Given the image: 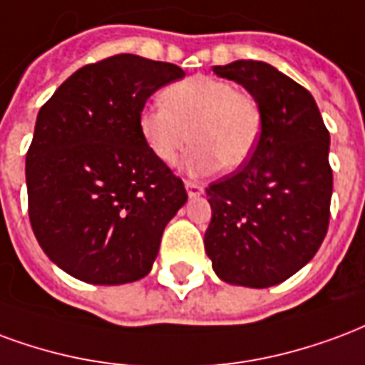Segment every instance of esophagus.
Wrapping results in <instances>:
<instances>
[{
    "label": "esophagus",
    "instance_id": "34e87169",
    "mask_svg": "<svg viewBox=\"0 0 365 365\" xmlns=\"http://www.w3.org/2000/svg\"><path fill=\"white\" fill-rule=\"evenodd\" d=\"M185 186H186V192H188V196H190V198H196V196H200V194H204V186L198 185V182H192V180H186Z\"/></svg>",
    "mask_w": 365,
    "mask_h": 365
}]
</instances>
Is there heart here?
Returning <instances> with one entry per match:
<instances>
[{
	"label": "heart",
	"mask_w": 365,
	"mask_h": 365,
	"mask_svg": "<svg viewBox=\"0 0 365 365\" xmlns=\"http://www.w3.org/2000/svg\"><path fill=\"white\" fill-rule=\"evenodd\" d=\"M163 105L143 106L138 126L148 150L173 165L196 142L185 161L192 175L235 171L251 159L262 132V110L251 93L225 79L186 77L163 91Z\"/></svg>",
	"instance_id": "b5f03b06"
}]
</instances>
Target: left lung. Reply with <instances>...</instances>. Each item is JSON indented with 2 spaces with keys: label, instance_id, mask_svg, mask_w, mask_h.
Wrapping results in <instances>:
<instances>
[{
  "label": "left lung",
  "instance_id": "left-lung-1",
  "mask_svg": "<svg viewBox=\"0 0 365 365\" xmlns=\"http://www.w3.org/2000/svg\"><path fill=\"white\" fill-rule=\"evenodd\" d=\"M214 73L259 101L262 132L251 159L206 188L204 247L223 282L270 288L305 267L327 235L331 138L311 93L270 63L237 60Z\"/></svg>",
  "mask_w": 365,
  "mask_h": 365
}]
</instances>
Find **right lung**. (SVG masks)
<instances>
[{"mask_svg":"<svg viewBox=\"0 0 365 365\" xmlns=\"http://www.w3.org/2000/svg\"><path fill=\"white\" fill-rule=\"evenodd\" d=\"M182 77L175 63L110 56L68 77L36 116L29 217L48 259L77 280L120 286L153 267L165 225L188 196L148 150L138 116Z\"/></svg>","mask_w":365,"mask_h":365,"instance_id":"obj_1","label":"right lung"}]
</instances>
